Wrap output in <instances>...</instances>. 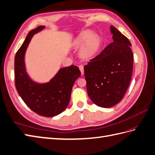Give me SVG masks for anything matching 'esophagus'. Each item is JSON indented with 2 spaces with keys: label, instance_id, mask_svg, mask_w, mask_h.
Wrapping results in <instances>:
<instances>
[{
  "label": "esophagus",
  "instance_id": "34e87169",
  "mask_svg": "<svg viewBox=\"0 0 155 155\" xmlns=\"http://www.w3.org/2000/svg\"><path fill=\"white\" fill-rule=\"evenodd\" d=\"M79 68H80V70L81 71V75H84V66L83 65H79L78 66Z\"/></svg>",
  "mask_w": 155,
  "mask_h": 155
}]
</instances>
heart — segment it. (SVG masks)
Returning <instances> with one entry per match:
<instances>
[{
  "label": "heart",
  "mask_w": 155,
  "mask_h": 155,
  "mask_svg": "<svg viewBox=\"0 0 155 155\" xmlns=\"http://www.w3.org/2000/svg\"><path fill=\"white\" fill-rule=\"evenodd\" d=\"M93 33L90 31L82 32L75 41V45L83 47L81 48L80 53L83 57L89 58L92 56L99 48V39L96 35H92Z\"/></svg>",
  "instance_id": "b5f03b06"
}]
</instances>
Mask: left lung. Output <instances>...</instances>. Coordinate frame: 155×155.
Listing matches in <instances>:
<instances>
[{
  "mask_svg": "<svg viewBox=\"0 0 155 155\" xmlns=\"http://www.w3.org/2000/svg\"><path fill=\"white\" fill-rule=\"evenodd\" d=\"M110 29L114 42L84 66L88 95L103 108L112 107L122 99L133 71L131 43L114 26Z\"/></svg>",
  "mask_w": 155,
  "mask_h": 155,
  "instance_id": "1",
  "label": "left lung"
}]
</instances>
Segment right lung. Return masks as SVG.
<instances>
[{"label":"right lung","mask_w":155,"mask_h":155,"mask_svg":"<svg viewBox=\"0 0 155 155\" xmlns=\"http://www.w3.org/2000/svg\"><path fill=\"white\" fill-rule=\"evenodd\" d=\"M45 28L40 25L30 31L18 49L14 58L15 85L17 91L26 105L41 116L52 117L62 112L70 102L71 89L81 71L71 65L60 69L47 84H39L30 80L26 74L24 54L34 34Z\"/></svg>","instance_id":"obj_1"}]
</instances>
